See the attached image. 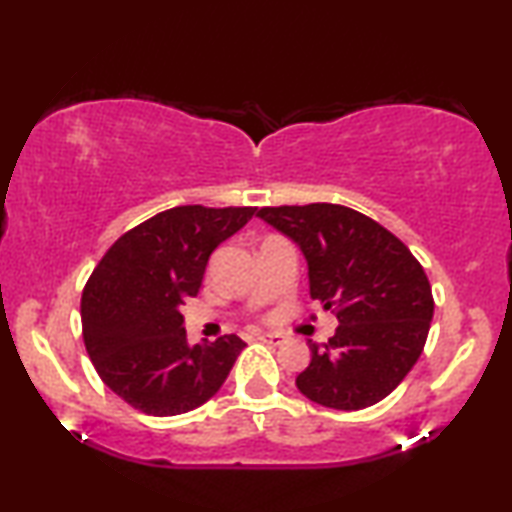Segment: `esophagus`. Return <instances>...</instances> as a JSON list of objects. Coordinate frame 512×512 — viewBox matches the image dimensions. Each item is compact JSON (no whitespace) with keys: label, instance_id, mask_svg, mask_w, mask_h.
I'll use <instances>...</instances> for the list:
<instances>
[{"label":"esophagus","instance_id":"esophagus-1","mask_svg":"<svg viewBox=\"0 0 512 512\" xmlns=\"http://www.w3.org/2000/svg\"><path fill=\"white\" fill-rule=\"evenodd\" d=\"M256 338L261 340L263 345H282L284 342V335H279V333H258Z\"/></svg>","mask_w":512,"mask_h":512}]
</instances>
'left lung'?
<instances>
[{
	"mask_svg": "<svg viewBox=\"0 0 512 512\" xmlns=\"http://www.w3.org/2000/svg\"><path fill=\"white\" fill-rule=\"evenodd\" d=\"M256 216L303 251L310 296L335 310L328 345L310 342L312 361L296 377L300 394L335 410H361L387 398L422 354L433 319L426 272L387 228L356 209L263 207Z\"/></svg>",
	"mask_w": 512,
	"mask_h": 512,
	"instance_id": "obj_1",
	"label": "left lung"
}]
</instances>
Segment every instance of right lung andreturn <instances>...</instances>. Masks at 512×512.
I'll use <instances>...</instances> for the list:
<instances>
[{
  "mask_svg": "<svg viewBox=\"0 0 512 512\" xmlns=\"http://www.w3.org/2000/svg\"><path fill=\"white\" fill-rule=\"evenodd\" d=\"M256 207L167 209L118 237L81 296L86 352L102 382L135 410L172 417L207 403L244 342L188 345L181 305L198 296L212 251Z\"/></svg>",
  "mask_w": 512,
  "mask_h": 512,
  "instance_id": "add662e5",
  "label": "right lung"
}]
</instances>
